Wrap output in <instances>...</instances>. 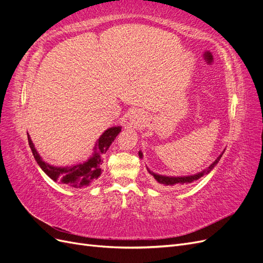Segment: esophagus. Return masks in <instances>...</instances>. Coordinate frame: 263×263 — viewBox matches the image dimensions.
<instances>
[{"label":"esophagus","instance_id":"1","mask_svg":"<svg viewBox=\"0 0 263 263\" xmlns=\"http://www.w3.org/2000/svg\"><path fill=\"white\" fill-rule=\"evenodd\" d=\"M145 121V115L139 110H133L129 116V122L134 127H140Z\"/></svg>","mask_w":263,"mask_h":263}]
</instances>
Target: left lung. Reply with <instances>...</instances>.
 I'll list each match as a JSON object with an SVG mask.
<instances>
[{
	"label": "left lung",
	"instance_id": "left-lung-1",
	"mask_svg": "<svg viewBox=\"0 0 263 263\" xmlns=\"http://www.w3.org/2000/svg\"><path fill=\"white\" fill-rule=\"evenodd\" d=\"M225 151V150H224ZM224 151L216 158V160H215L213 163H211L208 168L202 170L201 172H197V173H194V174H190V176H181V177H176V176H164V174H159V173H156L154 171H151L148 166H147V170L148 172L151 174V177H153L154 181L153 183L160 189H170V187H179V186H183V185H187V184H191V183H193L195 181H197L198 179H201L202 177H204L205 174L210 173L215 166L217 165V163L219 162L220 158L222 156V154H224ZM138 156L140 159H142V151L139 150L138 153Z\"/></svg>",
	"mask_w": 263,
	"mask_h": 263
}]
</instances>
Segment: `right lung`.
Segmentation results:
<instances>
[{"instance_id": "1", "label": "right lung", "mask_w": 263, "mask_h": 263, "mask_svg": "<svg viewBox=\"0 0 263 263\" xmlns=\"http://www.w3.org/2000/svg\"><path fill=\"white\" fill-rule=\"evenodd\" d=\"M121 126H113L103 133L100 138L95 142L92 156L84 162H79L72 165L58 166L46 162L38 154L35 148L34 142L31 141L30 136L27 134L28 144L33 151L35 160L42 170L54 182H58L62 185H68L74 189H81L90 186L93 182L97 181L102 174L103 168V157L106 154L109 146L121 133Z\"/></svg>"}]
</instances>
